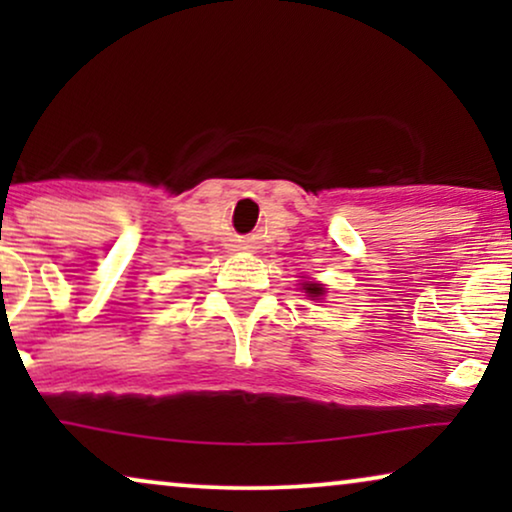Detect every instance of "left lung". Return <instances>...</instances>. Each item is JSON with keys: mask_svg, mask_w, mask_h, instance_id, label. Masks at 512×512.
<instances>
[{"mask_svg": "<svg viewBox=\"0 0 512 512\" xmlns=\"http://www.w3.org/2000/svg\"><path fill=\"white\" fill-rule=\"evenodd\" d=\"M303 289H305V293H307V296H310L312 300H319L321 296H324V286L317 284V282H305Z\"/></svg>", "mask_w": 512, "mask_h": 512, "instance_id": "8db88e82", "label": "left lung"}]
</instances>
